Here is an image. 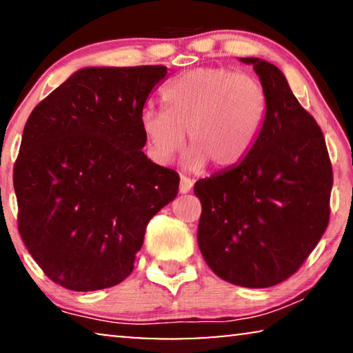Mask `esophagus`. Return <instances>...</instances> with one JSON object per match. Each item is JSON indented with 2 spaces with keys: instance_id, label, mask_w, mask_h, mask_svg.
Returning <instances> with one entry per match:
<instances>
[{
  "instance_id": "obj_1",
  "label": "esophagus",
  "mask_w": 353,
  "mask_h": 353,
  "mask_svg": "<svg viewBox=\"0 0 353 353\" xmlns=\"http://www.w3.org/2000/svg\"><path fill=\"white\" fill-rule=\"evenodd\" d=\"M192 187H193L192 179L182 176L181 177V185H179V192H181V193H188V192L192 190Z\"/></svg>"
}]
</instances>
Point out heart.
Instances as JSON below:
<instances>
[{"label": "heart", "instance_id": "b5f03b06", "mask_svg": "<svg viewBox=\"0 0 353 353\" xmlns=\"http://www.w3.org/2000/svg\"><path fill=\"white\" fill-rule=\"evenodd\" d=\"M164 108L147 105L141 128L148 153L170 165L187 143L185 165L230 170L256 145L267 118V92L259 79L224 67H198L171 79L161 91Z\"/></svg>", "mask_w": 353, "mask_h": 353}]
</instances>
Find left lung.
Masks as SVG:
<instances>
[{
  "instance_id": "obj_1",
  "label": "left lung",
  "mask_w": 353,
  "mask_h": 353,
  "mask_svg": "<svg viewBox=\"0 0 353 353\" xmlns=\"http://www.w3.org/2000/svg\"><path fill=\"white\" fill-rule=\"evenodd\" d=\"M251 63L267 92V118L240 165L200 179L198 246L222 280L269 288L294 275L330 222L332 166L315 118L274 63Z\"/></svg>"
}]
</instances>
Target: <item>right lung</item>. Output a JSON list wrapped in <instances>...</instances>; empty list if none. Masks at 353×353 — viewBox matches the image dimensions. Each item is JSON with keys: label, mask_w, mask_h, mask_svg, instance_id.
<instances>
[{"label": "right lung", "mask_w": 353, "mask_h": 353, "mask_svg": "<svg viewBox=\"0 0 353 353\" xmlns=\"http://www.w3.org/2000/svg\"><path fill=\"white\" fill-rule=\"evenodd\" d=\"M165 65L89 67L30 113L14 165L17 228L49 280L72 291L131 274L147 224L179 190L142 152L141 113Z\"/></svg>", "instance_id": "right-lung-1"}]
</instances>
